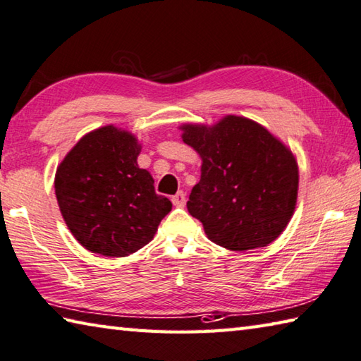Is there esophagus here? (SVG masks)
Returning a JSON list of instances; mask_svg holds the SVG:
<instances>
[{
    "label": "esophagus",
    "instance_id": "esophagus-1",
    "mask_svg": "<svg viewBox=\"0 0 361 361\" xmlns=\"http://www.w3.org/2000/svg\"><path fill=\"white\" fill-rule=\"evenodd\" d=\"M185 193L183 191H178L173 197H171V202L176 205V207H183L185 205Z\"/></svg>",
    "mask_w": 361,
    "mask_h": 361
}]
</instances>
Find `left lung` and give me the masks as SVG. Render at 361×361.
<instances>
[{"mask_svg": "<svg viewBox=\"0 0 361 361\" xmlns=\"http://www.w3.org/2000/svg\"><path fill=\"white\" fill-rule=\"evenodd\" d=\"M182 140L202 159L187 209L207 237L231 251L273 243L298 200L299 170L286 146L262 124L227 115L213 126L183 124Z\"/></svg>", "mask_w": 361, "mask_h": 361, "instance_id": "1", "label": "left lung"}]
</instances>
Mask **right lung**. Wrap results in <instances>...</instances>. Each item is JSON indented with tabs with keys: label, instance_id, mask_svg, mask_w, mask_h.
<instances>
[{
	"label": "right lung",
	"instance_id": "add662e5",
	"mask_svg": "<svg viewBox=\"0 0 361 361\" xmlns=\"http://www.w3.org/2000/svg\"><path fill=\"white\" fill-rule=\"evenodd\" d=\"M142 146L110 124L88 132L57 166L54 188L70 232L90 252L126 257L154 238L173 204L138 168Z\"/></svg>",
	"mask_w": 361,
	"mask_h": 361
}]
</instances>
